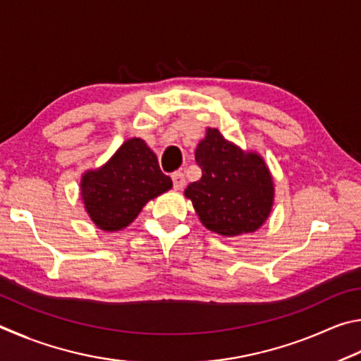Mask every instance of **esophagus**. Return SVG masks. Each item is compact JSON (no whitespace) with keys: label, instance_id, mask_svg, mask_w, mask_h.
Masks as SVG:
<instances>
[{"label":"esophagus","instance_id":"esophagus-1","mask_svg":"<svg viewBox=\"0 0 361 361\" xmlns=\"http://www.w3.org/2000/svg\"><path fill=\"white\" fill-rule=\"evenodd\" d=\"M171 179H173V185L176 190H182L185 185V176L184 173H180V171H176V173H173V176H171Z\"/></svg>","mask_w":361,"mask_h":361}]
</instances>
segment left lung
I'll use <instances>...</instances> for the list:
<instances>
[{
  "instance_id": "1",
  "label": "left lung",
  "mask_w": 361,
  "mask_h": 361,
  "mask_svg": "<svg viewBox=\"0 0 361 361\" xmlns=\"http://www.w3.org/2000/svg\"><path fill=\"white\" fill-rule=\"evenodd\" d=\"M195 160L203 174L185 188V197L201 224L222 236L260 228L274 201L273 177L263 158L226 141L217 128H207Z\"/></svg>"
}]
</instances>
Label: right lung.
<instances>
[{"mask_svg": "<svg viewBox=\"0 0 361 361\" xmlns=\"http://www.w3.org/2000/svg\"><path fill=\"white\" fill-rule=\"evenodd\" d=\"M173 187L157 155L139 137L120 145L103 166L87 171L80 180L85 211L99 230L118 231L137 217L147 201Z\"/></svg>", "mask_w": 361, "mask_h": 361, "instance_id": "right-lung-1", "label": "right lung"}]
</instances>
